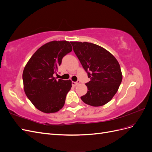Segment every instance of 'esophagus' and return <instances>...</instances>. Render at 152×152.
Listing matches in <instances>:
<instances>
[{"label":"esophagus","instance_id":"1","mask_svg":"<svg viewBox=\"0 0 152 152\" xmlns=\"http://www.w3.org/2000/svg\"><path fill=\"white\" fill-rule=\"evenodd\" d=\"M79 83H80L79 81H77V82H72V85H73V86H77L78 84H79Z\"/></svg>","mask_w":152,"mask_h":152}]
</instances>
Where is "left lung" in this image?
Here are the masks:
<instances>
[{
  "mask_svg": "<svg viewBox=\"0 0 152 152\" xmlns=\"http://www.w3.org/2000/svg\"><path fill=\"white\" fill-rule=\"evenodd\" d=\"M90 81L82 102L93 107L104 105L117 93L122 80L121 66L113 55L103 48L87 42H70Z\"/></svg>",
  "mask_w": 152,
  "mask_h": 152,
  "instance_id": "1",
  "label": "left lung"
}]
</instances>
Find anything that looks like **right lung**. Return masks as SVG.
<instances>
[{
  "instance_id": "right-lung-1",
  "label": "right lung",
  "mask_w": 152,
  "mask_h": 152,
  "mask_svg": "<svg viewBox=\"0 0 152 152\" xmlns=\"http://www.w3.org/2000/svg\"><path fill=\"white\" fill-rule=\"evenodd\" d=\"M72 50L70 42L54 40L42 45L27 62L23 72L25 93L34 107L46 113H55L65 104L70 80L53 77L62 58Z\"/></svg>"
}]
</instances>
